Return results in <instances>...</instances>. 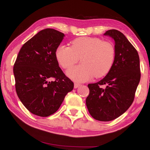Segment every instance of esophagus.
<instances>
[{"label":"esophagus","instance_id":"1","mask_svg":"<svg viewBox=\"0 0 150 150\" xmlns=\"http://www.w3.org/2000/svg\"><path fill=\"white\" fill-rule=\"evenodd\" d=\"M81 85V84H79V83H75L74 84V88H78L79 87V86Z\"/></svg>","mask_w":150,"mask_h":150}]
</instances>
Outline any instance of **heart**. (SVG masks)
I'll return each instance as SVG.
<instances>
[{"label":"heart","instance_id":"obj_1","mask_svg":"<svg viewBox=\"0 0 150 150\" xmlns=\"http://www.w3.org/2000/svg\"><path fill=\"white\" fill-rule=\"evenodd\" d=\"M55 57L61 67L67 69L79 60L80 65L67 71L70 79L85 82L95 77H102L110 71L115 59L112 44L97 38L81 37L73 40L71 47L61 45L55 51Z\"/></svg>","mask_w":150,"mask_h":150}]
</instances>
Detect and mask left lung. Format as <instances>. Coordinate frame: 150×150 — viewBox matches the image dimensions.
Masks as SVG:
<instances>
[{"label":"left lung","mask_w":150,"mask_h":150,"mask_svg":"<svg viewBox=\"0 0 150 150\" xmlns=\"http://www.w3.org/2000/svg\"><path fill=\"white\" fill-rule=\"evenodd\" d=\"M104 35L115 41V62L102 80L88 85L86 105L92 117L106 122L119 117L131 106L141 74L138 52L125 35L116 30ZM104 84L106 87L103 89L100 86Z\"/></svg>","instance_id":"obj_1"}]
</instances>
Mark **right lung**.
Here are the masks:
<instances>
[{"label":"right lung","mask_w":150,"mask_h":150,"mask_svg":"<svg viewBox=\"0 0 150 150\" xmlns=\"http://www.w3.org/2000/svg\"><path fill=\"white\" fill-rule=\"evenodd\" d=\"M65 35L52 28L42 30L25 43L15 62L13 72L17 95L35 115L55 113L74 84L59 67L55 51ZM54 78V81H50Z\"/></svg>","instance_id":"add662e5"}]
</instances>
